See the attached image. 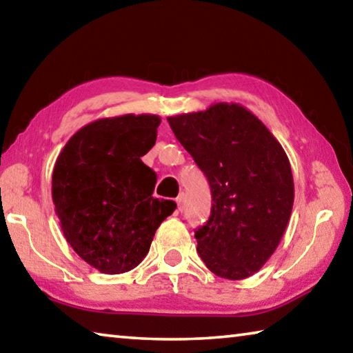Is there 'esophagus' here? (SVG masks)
I'll return each instance as SVG.
<instances>
[{
  "instance_id": "esophagus-1",
  "label": "esophagus",
  "mask_w": 353,
  "mask_h": 353,
  "mask_svg": "<svg viewBox=\"0 0 353 353\" xmlns=\"http://www.w3.org/2000/svg\"><path fill=\"white\" fill-rule=\"evenodd\" d=\"M176 202H177V210L182 212L183 210V194L179 196V198L176 199Z\"/></svg>"
}]
</instances>
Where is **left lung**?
I'll use <instances>...</instances> for the list:
<instances>
[{"label": "left lung", "mask_w": 353, "mask_h": 353, "mask_svg": "<svg viewBox=\"0 0 353 353\" xmlns=\"http://www.w3.org/2000/svg\"><path fill=\"white\" fill-rule=\"evenodd\" d=\"M168 123L212 191L210 218L194 230L196 250L218 277L252 276L277 249L294 202L282 145L254 113L234 103L170 117Z\"/></svg>", "instance_id": "left-lung-1"}]
</instances>
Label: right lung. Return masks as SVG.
<instances>
[{
	"label": "right lung",
	"mask_w": 353,
	"mask_h": 353,
	"mask_svg": "<svg viewBox=\"0 0 353 353\" xmlns=\"http://www.w3.org/2000/svg\"><path fill=\"white\" fill-rule=\"evenodd\" d=\"M157 115L97 119L71 137L52 171V202L65 238L104 274L134 270L176 202L152 198L157 174L141 162Z\"/></svg>",
	"instance_id": "1"
}]
</instances>
